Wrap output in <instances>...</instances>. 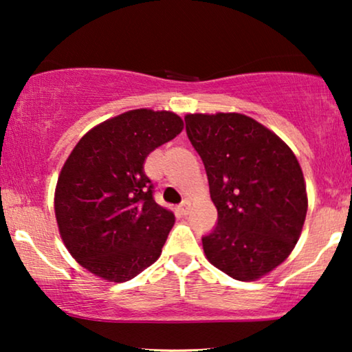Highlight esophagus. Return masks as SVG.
Listing matches in <instances>:
<instances>
[{"instance_id": "esophagus-1", "label": "esophagus", "mask_w": 352, "mask_h": 352, "mask_svg": "<svg viewBox=\"0 0 352 352\" xmlns=\"http://www.w3.org/2000/svg\"><path fill=\"white\" fill-rule=\"evenodd\" d=\"M189 208H190V205H189V201H187V200H184V201H182V204L179 205V206H177V211H179V213L181 214H187V213H189Z\"/></svg>"}]
</instances>
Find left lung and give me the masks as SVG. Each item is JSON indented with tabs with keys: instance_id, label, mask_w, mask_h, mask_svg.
<instances>
[{
	"instance_id": "left-lung-1",
	"label": "left lung",
	"mask_w": 352,
	"mask_h": 352,
	"mask_svg": "<svg viewBox=\"0 0 352 352\" xmlns=\"http://www.w3.org/2000/svg\"><path fill=\"white\" fill-rule=\"evenodd\" d=\"M186 133L205 165L218 223L201 237L208 261L235 280H256L285 261L307 211L290 147L242 113H189Z\"/></svg>"
}]
</instances>
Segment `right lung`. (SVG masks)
Wrapping results in <instances>:
<instances>
[{
	"instance_id": "right-lung-1",
	"label": "right lung",
	"mask_w": 352,
	"mask_h": 352,
	"mask_svg": "<svg viewBox=\"0 0 352 352\" xmlns=\"http://www.w3.org/2000/svg\"><path fill=\"white\" fill-rule=\"evenodd\" d=\"M173 112L129 110L80 139L56 186L60 237L85 269L126 282L158 259L175 214L153 200L144 162L182 131Z\"/></svg>"
}]
</instances>
